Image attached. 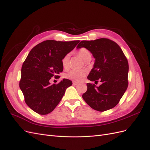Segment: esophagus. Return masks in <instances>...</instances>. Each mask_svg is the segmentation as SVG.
Here are the masks:
<instances>
[{
  "mask_svg": "<svg viewBox=\"0 0 150 150\" xmlns=\"http://www.w3.org/2000/svg\"><path fill=\"white\" fill-rule=\"evenodd\" d=\"M72 84H73L74 86H76V85H78V84H79V83H77V82H75V81H74V82L72 83Z\"/></svg>",
  "mask_w": 150,
  "mask_h": 150,
  "instance_id": "1",
  "label": "esophagus"
}]
</instances>
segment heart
Returning a JSON list of instances; mask_svg holds the SVG:
<instances>
[{
    "mask_svg": "<svg viewBox=\"0 0 150 150\" xmlns=\"http://www.w3.org/2000/svg\"><path fill=\"white\" fill-rule=\"evenodd\" d=\"M78 56L83 59L86 62L89 59H91V54L88 49L86 48H81L78 52ZM69 54L66 55L62 59V66L63 68L67 69L69 65ZM88 71L86 69L82 70H71L66 74V77L67 78L69 79L72 81H76V82H81L87 75Z\"/></svg>",
    "mask_w": 150,
    "mask_h": 150,
    "instance_id": "obj_1",
    "label": "heart"
}]
</instances>
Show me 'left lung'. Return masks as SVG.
I'll use <instances>...</instances> for the list:
<instances>
[{
	"mask_svg": "<svg viewBox=\"0 0 150 150\" xmlns=\"http://www.w3.org/2000/svg\"><path fill=\"white\" fill-rule=\"evenodd\" d=\"M82 47L87 49L95 59L88 79L102 83L99 86L87 83L83 98L95 110H110L117 105L128 88V62L118 45L108 39L82 40L77 49Z\"/></svg>",
	"mask_w": 150,
	"mask_h": 150,
	"instance_id": "1",
	"label": "left lung"
}]
</instances>
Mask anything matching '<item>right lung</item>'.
I'll use <instances>...</instances> for the list:
<instances>
[{
  "mask_svg": "<svg viewBox=\"0 0 150 150\" xmlns=\"http://www.w3.org/2000/svg\"><path fill=\"white\" fill-rule=\"evenodd\" d=\"M79 42L47 40L31 49L22 66L19 87L27 105L35 112L44 115L52 112L72 84L67 79L57 84H51L49 80L62 72V59Z\"/></svg>",
  "mask_w": 150,
  "mask_h": 150,
  "instance_id": "add662e5",
  "label": "right lung"
}]
</instances>
